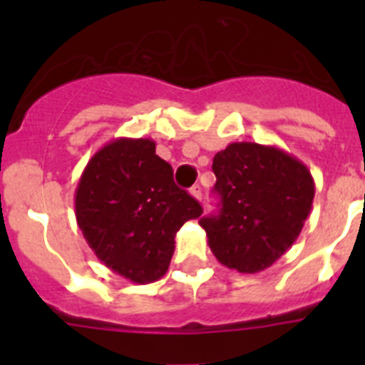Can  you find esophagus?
Masks as SVG:
<instances>
[{
	"instance_id": "esophagus-1",
	"label": "esophagus",
	"mask_w": 365,
	"mask_h": 365,
	"mask_svg": "<svg viewBox=\"0 0 365 365\" xmlns=\"http://www.w3.org/2000/svg\"><path fill=\"white\" fill-rule=\"evenodd\" d=\"M190 193H192V197H195L197 201H201L202 199V188L199 185L192 186V188H190Z\"/></svg>"
}]
</instances>
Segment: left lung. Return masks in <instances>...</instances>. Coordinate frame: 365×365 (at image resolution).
Segmentation results:
<instances>
[{
	"label": "left lung",
	"instance_id": "1",
	"mask_svg": "<svg viewBox=\"0 0 365 365\" xmlns=\"http://www.w3.org/2000/svg\"><path fill=\"white\" fill-rule=\"evenodd\" d=\"M217 215L199 221L208 247L228 269H269L298 240L314 199V179L278 146L232 143L214 157Z\"/></svg>",
	"mask_w": 365,
	"mask_h": 365
}]
</instances>
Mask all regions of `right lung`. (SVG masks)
I'll use <instances>...</instances> for the list:
<instances>
[{"instance_id":"right-lung-1","label":"right lung","mask_w":365,"mask_h":365,"mask_svg":"<svg viewBox=\"0 0 365 365\" xmlns=\"http://www.w3.org/2000/svg\"><path fill=\"white\" fill-rule=\"evenodd\" d=\"M76 222L102 263L133 283L166 274L175 234L202 208L173 182L151 138H115L93 155L74 192Z\"/></svg>"}]
</instances>
